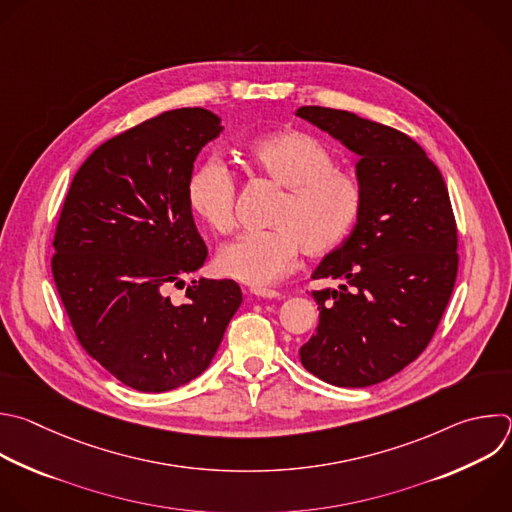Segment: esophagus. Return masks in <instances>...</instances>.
I'll return each mask as SVG.
<instances>
[{
  "instance_id": "obj_1",
  "label": "esophagus",
  "mask_w": 512,
  "mask_h": 512,
  "mask_svg": "<svg viewBox=\"0 0 512 512\" xmlns=\"http://www.w3.org/2000/svg\"><path fill=\"white\" fill-rule=\"evenodd\" d=\"M251 295L261 297V299H275V297H279V291L267 289V287H251Z\"/></svg>"
}]
</instances>
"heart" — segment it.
<instances>
[{
    "instance_id": "1",
    "label": "heart",
    "mask_w": 512,
    "mask_h": 512,
    "mask_svg": "<svg viewBox=\"0 0 512 512\" xmlns=\"http://www.w3.org/2000/svg\"><path fill=\"white\" fill-rule=\"evenodd\" d=\"M243 160L251 173L275 189L267 225L245 233L219 251L223 275L263 287L281 279L297 261L325 257L352 233L364 207V189L356 175L337 168L325 142L303 130H279L249 142ZM235 179L221 158H207L189 181L193 213L215 233L235 227Z\"/></svg>"
}]
</instances>
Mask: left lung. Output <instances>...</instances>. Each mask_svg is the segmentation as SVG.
Masks as SVG:
<instances>
[{
	"label": "left lung",
	"instance_id": "obj_1",
	"mask_svg": "<svg viewBox=\"0 0 512 512\" xmlns=\"http://www.w3.org/2000/svg\"><path fill=\"white\" fill-rule=\"evenodd\" d=\"M299 118L360 156L364 207L350 237L313 279L319 323L299 360L339 388H366L412 364L430 344L458 273V233L438 166L404 132L348 110L301 106Z\"/></svg>",
	"mask_w": 512,
	"mask_h": 512
}]
</instances>
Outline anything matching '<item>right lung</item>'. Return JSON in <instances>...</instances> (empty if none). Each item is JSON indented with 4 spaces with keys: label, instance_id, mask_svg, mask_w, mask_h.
Segmentation results:
<instances>
[{
    "label": "right lung",
    "instance_id": "1",
    "mask_svg": "<svg viewBox=\"0 0 512 512\" xmlns=\"http://www.w3.org/2000/svg\"><path fill=\"white\" fill-rule=\"evenodd\" d=\"M221 130L205 108L162 112L100 144L66 195L54 281L82 348L128 388L168 392L201 376L243 301L231 279L168 297L207 259L187 187Z\"/></svg>",
    "mask_w": 512,
    "mask_h": 512
}]
</instances>
